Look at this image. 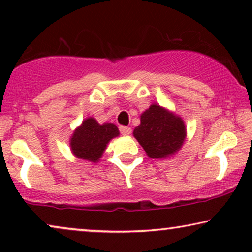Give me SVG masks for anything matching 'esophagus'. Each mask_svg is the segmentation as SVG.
Masks as SVG:
<instances>
[{
    "mask_svg": "<svg viewBox=\"0 0 252 252\" xmlns=\"http://www.w3.org/2000/svg\"><path fill=\"white\" fill-rule=\"evenodd\" d=\"M119 130H120V133H122L123 135H125V136L129 135L130 132H132V129H130L129 127H127V126H120Z\"/></svg>",
    "mask_w": 252,
    "mask_h": 252,
    "instance_id": "esophagus-1",
    "label": "esophagus"
}]
</instances>
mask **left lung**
<instances>
[{"instance_id":"1","label":"left lung","mask_w":252,"mask_h":252,"mask_svg":"<svg viewBox=\"0 0 252 252\" xmlns=\"http://www.w3.org/2000/svg\"><path fill=\"white\" fill-rule=\"evenodd\" d=\"M140 117L133 135L150 158L171 157L181 149L187 129L180 116L154 103Z\"/></svg>"}]
</instances>
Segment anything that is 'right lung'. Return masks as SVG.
Listing matches in <instances>:
<instances>
[{
    "mask_svg": "<svg viewBox=\"0 0 252 252\" xmlns=\"http://www.w3.org/2000/svg\"><path fill=\"white\" fill-rule=\"evenodd\" d=\"M117 136H119V129L115 124H99L95 118L88 117L73 130L70 137V148L79 159L97 163L108 143Z\"/></svg>",
    "mask_w": 252,
    "mask_h": 252,
    "instance_id": "1",
    "label": "right lung"
}]
</instances>
